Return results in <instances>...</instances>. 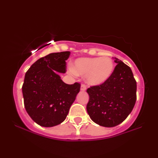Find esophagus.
<instances>
[{
	"mask_svg": "<svg viewBox=\"0 0 158 158\" xmlns=\"http://www.w3.org/2000/svg\"><path fill=\"white\" fill-rule=\"evenodd\" d=\"M86 90V85L85 84H81V90L82 91H84V90Z\"/></svg>",
	"mask_w": 158,
	"mask_h": 158,
	"instance_id": "esophagus-1",
	"label": "esophagus"
}]
</instances>
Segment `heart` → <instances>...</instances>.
<instances>
[{"label":"heart","mask_w":158,"mask_h":158,"mask_svg":"<svg viewBox=\"0 0 158 158\" xmlns=\"http://www.w3.org/2000/svg\"><path fill=\"white\" fill-rule=\"evenodd\" d=\"M73 70L78 75H85L88 84L100 85L111 77L114 71V63L107 56L80 58L74 62Z\"/></svg>","instance_id":"1"}]
</instances>
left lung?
I'll return each instance as SVG.
<instances>
[{
  "instance_id": "obj_1",
  "label": "left lung",
  "mask_w": 158,
  "mask_h": 158,
  "mask_svg": "<svg viewBox=\"0 0 158 158\" xmlns=\"http://www.w3.org/2000/svg\"><path fill=\"white\" fill-rule=\"evenodd\" d=\"M117 63L111 77L100 85L87 89L86 109L93 122L111 127L121 123L132 111L137 100V82L132 69L115 58Z\"/></svg>"
}]
</instances>
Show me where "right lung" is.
I'll return each mask as SVG.
<instances>
[{
    "mask_svg": "<svg viewBox=\"0 0 158 158\" xmlns=\"http://www.w3.org/2000/svg\"><path fill=\"white\" fill-rule=\"evenodd\" d=\"M70 52L52 53L35 62L25 74L22 85L26 111L42 127H53L65 121L80 90L79 83L67 84L55 71L65 73Z\"/></svg>",
    "mask_w": 158,
    "mask_h": 158,
    "instance_id": "obj_1",
    "label": "right lung"
}]
</instances>
